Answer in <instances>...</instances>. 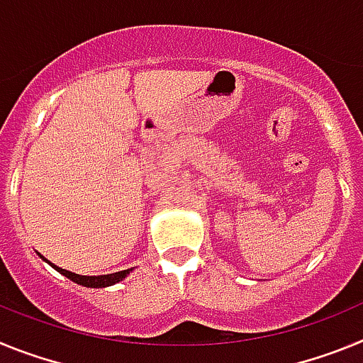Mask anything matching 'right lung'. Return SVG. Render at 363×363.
Wrapping results in <instances>:
<instances>
[{
  "label": "right lung",
  "mask_w": 363,
  "mask_h": 363,
  "mask_svg": "<svg viewBox=\"0 0 363 363\" xmlns=\"http://www.w3.org/2000/svg\"><path fill=\"white\" fill-rule=\"evenodd\" d=\"M41 258H43V256H41ZM45 262H47V264H50L49 259H45ZM50 265H52L57 272H62L63 277L69 278V280L76 281V284L83 285V287H94V289H101V287H108V285L118 284V281L123 280V278L127 277L130 271H133V269H125V271L112 272V274H101V277H79V274H76V272H70V271H67V269L57 267V265H54V264H50Z\"/></svg>",
  "instance_id": "add662e5"
}]
</instances>
